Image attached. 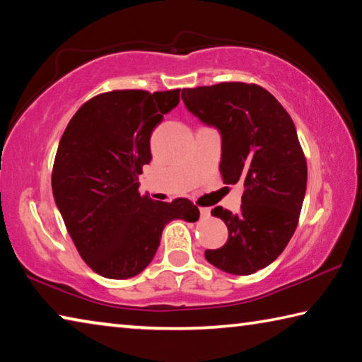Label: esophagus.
<instances>
[{
    "label": "esophagus",
    "instance_id": "esophagus-1",
    "mask_svg": "<svg viewBox=\"0 0 362 362\" xmlns=\"http://www.w3.org/2000/svg\"><path fill=\"white\" fill-rule=\"evenodd\" d=\"M199 212H201V217H203V218H207L211 216L209 207H199Z\"/></svg>",
    "mask_w": 362,
    "mask_h": 362
}]
</instances>
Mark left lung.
<instances>
[{"mask_svg": "<svg viewBox=\"0 0 362 362\" xmlns=\"http://www.w3.org/2000/svg\"><path fill=\"white\" fill-rule=\"evenodd\" d=\"M194 116L222 134L223 183H243L241 209H212L228 241L206 260L231 274H252L283 252L298 225L306 189V159L296 126L274 95L254 83L183 89Z\"/></svg>", "mask_w": 362, "mask_h": 362, "instance_id": "8db88e82", "label": "left lung"}]
</instances>
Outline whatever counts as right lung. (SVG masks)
Here are the masks:
<instances>
[{
  "instance_id": "obj_1",
  "label": "right lung",
  "mask_w": 362,
  "mask_h": 362,
  "mask_svg": "<svg viewBox=\"0 0 362 362\" xmlns=\"http://www.w3.org/2000/svg\"><path fill=\"white\" fill-rule=\"evenodd\" d=\"M179 102L180 89L102 93L79 107L60 139L54 199L81 259L103 278L136 276L155 257L166 223L199 217L187 198L161 203L139 192L151 132Z\"/></svg>"
}]
</instances>
